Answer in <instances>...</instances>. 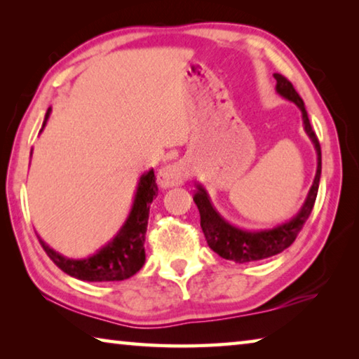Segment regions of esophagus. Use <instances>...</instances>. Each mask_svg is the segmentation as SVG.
<instances>
[{"label": "esophagus", "instance_id": "esophagus-1", "mask_svg": "<svg viewBox=\"0 0 359 359\" xmlns=\"http://www.w3.org/2000/svg\"><path fill=\"white\" fill-rule=\"evenodd\" d=\"M187 179V171L180 163H171V165L163 166L158 171V185L163 188L182 185Z\"/></svg>", "mask_w": 359, "mask_h": 359}]
</instances>
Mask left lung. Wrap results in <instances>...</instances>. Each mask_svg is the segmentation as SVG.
I'll use <instances>...</instances> for the list:
<instances>
[{"label": "left lung", "instance_id": "obj_1", "mask_svg": "<svg viewBox=\"0 0 359 359\" xmlns=\"http://www.w3.org/2000/svg\"><path fill=\"white\" fill-rule=\"evenodd\" d=\"M274 77L277 81V93L283 96L285 100L294 102V104L299 107V111L302 114L304 130H306L307 136L311 137V141L315 145V150H317V172H315L313 184L307 193V198L306 201H304L301 210L287 223L277 224L276 228L271 229L259 231L241 229L238 226H234V224L228 223L220 214H218L214 205H212L209 194L204 190V187L196 185L193 201L196 203L199 215H201V228L205 236V241H208L212 250L217 255H220L222 258L236 261V263L239 264L274 257V255L283 252L285 248H288L293 244L296 236L299 234L304 223L307 222L309 215H311L318 193L321 175V149L318 137L312 130L311 121H309V115L306 111V106H304V101L301 96L297 95L293 85H291L288 79H285L282 74H274Z\"/></svg>", "mask_w": 359, "mask_h": 359}]
</instances>
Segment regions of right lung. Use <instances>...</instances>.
Listing matches in <instances>:
<instances>
[{
	"mask_svg": "<svg viewBox=\"0 0 359 359\" xmlns=\"http://www.w3.org/2000/svg\"><path fill=\"white\" fill-rule=\"evenodd\" d=\"M52 109L46 112L44 123L41 131L44 130ZM158 194V187L155 182L154 169L144 172L137 182L131 210L121 224L118 233L102 245L98 252L88 258L74 259L66 258L62 253L48 247L39 236L42 248L48 255L53 263L66 274L87 282H118L135 276L145 263V231H147L150 204Z\"/></svg>",
	"mask_w": 359,
	"mask_h": 359,
	"instance_id": "obj_1",
	"label": "right lung"
}]
</instances>
